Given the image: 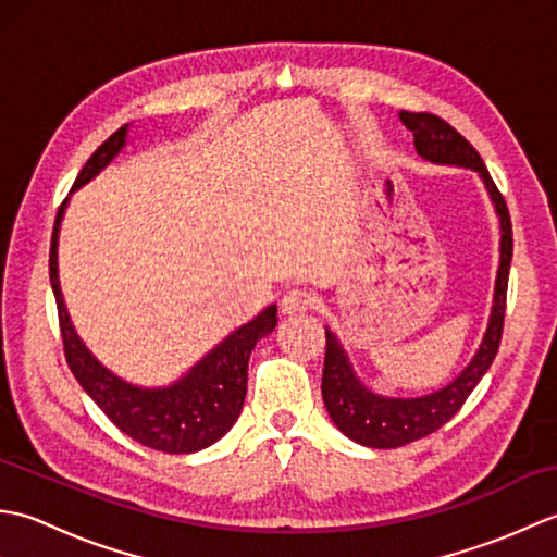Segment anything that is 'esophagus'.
Here are the masks:
<instances>
[{"label": "esophagus", "instance_id": "obj_1", "mask_svg": "<svg viewBox=\"0 0 557 557\" xmlns=\"http://www.w3.org/2000/svg\"><path fill=\"white\" fill-rule=\"evenodd\" d=\"M313 304H315V297H313V292H309V289H289L285 297H282V311L285 313H304V311H309V309H313Z\"/></svg>", "mask_w": 557, "mask_h": 557}]
</instances>
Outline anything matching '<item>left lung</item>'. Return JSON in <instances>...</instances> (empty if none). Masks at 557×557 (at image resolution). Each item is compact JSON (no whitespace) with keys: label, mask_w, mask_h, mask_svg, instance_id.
<instances>
[{"label":"left lung","mask_w":557,"mask_h":557,"mask_svg":"<svg viewBox=\"0 0 557 557\" xmlns=\"http://www.w3.org/2000/svg\"><path fill=\"white\" fill-rule=\"evenodd\" d=\"M399 120L413 134V148L419 156L435 164H455V168L474 170L483 186L493 200L495 212L500 218V265L498 277H495V294L491 321L486 335L481 339V347L474 359L461 371L453 383L435 389L423 397H383L371 393L357 373H354L349 357L342 349L339 339L325 330V366H323V401L327 407L330 419L335 421L337 429L351 437L354 443L377 449L401 447L421 437L435 433L441 425L465 405L471 389L479 381L498 354L503 339L505 323V301H507V277H510L512 263V222L507 212L505 198L498 186L491 180V174L483 164L476 148L461 136L457 128L449 126L445 120L429 112H399Z\"/></svg>","instance_id":"1"}]
</instances>
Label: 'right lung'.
I'll return each mask as SVG.
<instances>
[{
  "instance_id": "right-lung-1",
  "label": "right lung",
  "mask_w": 557,
  "mask_h": 557,
  "mask_svg": "<svg viewBox=\"0 0 557 557\" xmlns=\"http://www.w3.org/2000/svg\"><path fill=\"white\" fill-rule=\"evenodd\" d=\"M126 136L128 126H122L120 132H114L104 140L83 164L74 188L88 184L100 170L108 168L116 152L126 146ZM64 208L66 200L59 206L52 230L50 282L57 299L64 357L71 373H74L90 399L104 411V417L140 445L170 455H188L218 443L239 419L246 397L248 357H251L256 342L275 330L277 306H268L253 321L234 330L176 383L168 387H138L126 383L92 357L90 349L76 335L74 325H71L57 270L59 224H62Z\"/></svg>"
}]
</instances>
